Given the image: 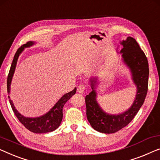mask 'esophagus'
<instances>
[{"instance_id":"1","label":"esophagus","mask_w":160,"mask_h":160,"mask_svg":"<svg viewBox=\"0 0 160 160\" xmlns=\"http://www.w3.org/2000/svg\"><path fill=\"white\" fill-rule=\"evenodd\" d=\"M85 89H86V86L84 84H80L78 86V92H80V93H83L85 92Z\"/></svg>"}]
</instances>
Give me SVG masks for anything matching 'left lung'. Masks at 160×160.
<instances>
[{
  "label": "left lung",
  "instance_id": "1",
  "mask_svg": "<svg viewBox=\"0 0 160 160\" xmlns=\"http://www.w3.org/2000/svg\"><path fill=\"white\" fill-rule=\"evenodd\" d=\"M121 44L123 45L121 52L123 54V61L132 70L133 82L137 87V93L134 102L128 111L120 115H109L103 111L98 104L94 90L96 81L91 80L92 91L85 96L87 118L92 127L101 133H113L127 126L144 103L148 90L149 64L144 52L135 39L131 37Z\"/></svg>",
  "mask_w": 160,
  "mask_h": 160
}]
</instances>
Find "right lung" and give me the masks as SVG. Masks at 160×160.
Masks as SVG:
<instances>
[{
    "label": "right lung",
    "mask_w": 160,
    "mask_h": 160,
    "mask_svg": "<svg viewBox=\"0 0 160 160\" xmlns=\"http://www.w3.org/2000/svg\"><path fill=\"white\" fill-rule=\"evenodd\" d=\"M34 43L32 42H28L27 44H23L22 46L19 47L16 51L15 55H14L13 62H12L10 70H9L8 78H7V91L9 93L10 92V85L13 77L14 71H15L16 62H17L19 54L23 51L24 47H29ZM76 92V88L72 90V91L66 93L59 100V101L55 104L53 108L50 110L48 113L45 115L38 118H27L21 115L18 112L16 111L15 107L13 106V102L11 99H9V102L13 109V111L19 121L25 126L26 128L30 131V132L37 133H44L47 132H52L57 128L60 125L62 120V109L63 107L66 103V102L70 99V98Z\"/></svg>",
    "instance_id": "add662e5"
}]
</instances>
